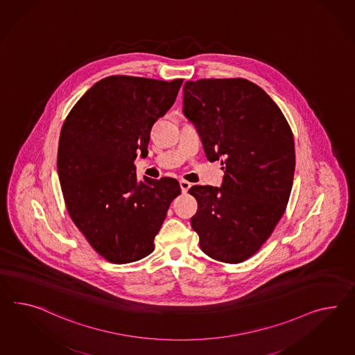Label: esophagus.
Returning a JSON list of instances; mask_svg holds the SVG:
<instances>
[{"label": "esophagus", "mask_w": 355, "mask_h": 355, "mask_svg": "<svg viewBox=\"0 0 355 355\" xmlns=\"http://www.w3.org/2000/svg\"><path fill=\"white\" fill-rule=\"evenodd\" d=\"M191 187V182H187V180H180V188H182V193H187Z\"/></svg>", "instance_id": "34e87169"}]
</instances>
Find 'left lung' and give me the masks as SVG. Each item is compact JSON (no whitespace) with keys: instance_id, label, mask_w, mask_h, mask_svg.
Returning a JSON list of instances; mask_svg holds the SVG:
<instances>
[{"instance_id":"1","label":"left lung","mask_w":355,"mask_h":355,"mask_svg":"<svg viewBox=\"0 0 355 355\" xmlns=\"http://www.w3.org/2000/svg\"><path fill=\"white\" fill-rule=\"evenodd\" d=\"M182 101L207 159H221L225 170L221 188L189 189L198 202L191 227L209 257L242 263L273 233L290 200L291 128L273 99L245 78L187 81Z\"/></svg>"}]
</instances>
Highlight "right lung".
<instances>
[{"mask_svg": "<svg viewBox=\"0 0 355 355\" xmlns=\"http://www.w3.org/2000/svg\"><path fill=\"white\" fill-rule=\"evenodd\" d=\"M182 80L110 76L96 82L64 121L58 173L68 214L92 248L128 263L155 250L176 179L137 182L135 159L148 155L150 130L173 107Z\"/></svg>", "mask_w": 355, "mask_h": 355, "instance_id": "right-lung-1", "label": "right lung"}]
</instances>
